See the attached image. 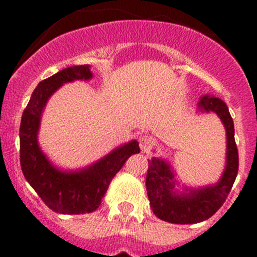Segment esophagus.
<instances>
[{"mask_svg":"<svg viewBox=\"0 0 257 257\" xmlns=\"http://www.w3.org/2000/svg\"><path fill=\"white\" fill-rule=\"evenodd\" d=\"M139 145H140V149H142L143 152H148L149 149L152 148V145H153V140H152L151 136L148 135L140 136Z\"/></svg>","mask_w":257,"mask_h":257,"instance_id":"esophagus-1","label":"esophagus"}]
</instances>
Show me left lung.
<instances>
[{
	"label": "left lung",
	"instance_id": "8db88e82",
	"mask_svg": "<svg viewBox=\"0 0 257 257\" xmlns=\"http://www.w3.org/2000/svg\"><path fill=\"white\" fill-rule=\"evenodd\" d=\"M199 112L216 113L226 131V165L221 178L213 185L183 188L175 179L169 162L153 157L148 160L147 193L153 213L158 219L172 224H197L210 219L225 202L238 174V149L234 140V123L226 104L219 97L205 95L198 103Z\"/></svg>",
	"mask_w": 257,
	"mask_h": 257
}]
</instances>
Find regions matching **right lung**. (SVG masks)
<instances>
[{
  "instance_id": "right-lung-1",
  "label": "right lung",
  "mask_w": 257,
  "mask_h": 257,
  "mask_svg": "<svg viewBox=\"0 0 257 257\" xmlns=\"http://www.w3.org/2000/svg\"><path fill=\"white\" fill-rule=\"evenodd\" d=\"M90 65H74L38 83L20 122V166L24 178L45 205L63 215H81L96 210L109 184L127 158L139 153L136 140L121 145L97 162L77 171H63L47 160L38 145L41 115L49 97L64 83L91 79Z\"/></svg>"
}]
</instances>
